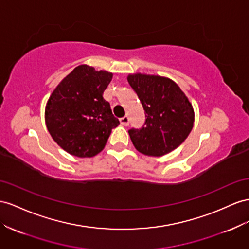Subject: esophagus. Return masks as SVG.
Listing matches in <instances>:
<instances>
[{"label":"esophagus","instance_id":"1","mask_svg":"<svg viewBox=\"0 0 249 249\" xmlns=\"http://www.w3.org/2000/svg\"><path fill=\"white\" fill-rule=\"evenodd\" d=\"M119 122H120V124H122L123 125L127 126V125H129V124H130V119H129V117H127V116H124L123 118H120Z\"/></svg>","mask_w":249,"mask_h":249}]
</instances>
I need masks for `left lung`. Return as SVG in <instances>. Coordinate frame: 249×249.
<instances>
[{"instance_id": "left-lung-1", "label": "left lung", "mask_w": 249, "mask_h": 249, "mask_svg": "<svg viewBox=\"0 0 249 249\" xmlns=\"http://www.w3.org/2000/svg\"><path fill=\"white\" fill-rule=\"evenodd\" d=\"M127 82L142 104L145 123L129 130L135 149L146 156H162L174 151L190 135L194 126L193 106L174 80L159 75L135 73Z\"/></svg>"}]
</instances>
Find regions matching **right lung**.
I'll list each match as a JSON object with an SVG mask.
<instances>
[{
  "instance_id": "1",
  "label": "right lung",
  "mask_w": 249,
  "mask_h": 249,
  "mask_svg": "<svg viewBox=\"0 0 249 249\" xmlns=\"http://www.w3.org/2000/svg\"><path fill=\"white\" fill-rule=\"evenodd\" d=\"M112 76L111 72L80 65L51 93L45 109L46 126L53 140L71 155H97L119 124L103 97Z\"/></svg>"
}]
</instances>
